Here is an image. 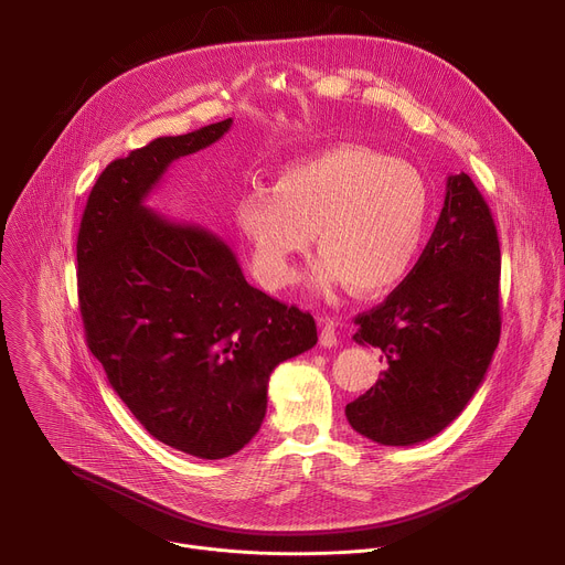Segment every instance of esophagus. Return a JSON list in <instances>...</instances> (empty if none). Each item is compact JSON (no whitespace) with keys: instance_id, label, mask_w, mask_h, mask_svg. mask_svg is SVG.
<instances>
[{"instance_id":"obj_1","label":"esophagus","mask_w":565,"mask_h":565,"mask_svg":"<svg viewBox=\"0 0 565 565\" xmlns=\"http://www.w3.org/2000/svg\"><path fill=\"white\" fill-rule=\"evenodd\" d=\"M319 344L324 349H333L340 342V333H338V319L335 317H319Z\"/></svg>"}]
</instances>
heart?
<instances>
[{
  "instance_id": "heart-1",
  "label": "heart",
  "mask_w": 565,
  "mask_h": 565,
  "mask_svg": "<svg viewBox=\"0 0 565 565\" xmlns=\"http://www.w3.org/2000/svg\"><path fill=\"white\" fill-rule=\"evenodd\" d=\"M429 212V185L414 166L355 142L299 158L277 172L273 188L255 185L234 203L238 234L266 288L295 281V259L315 230L321 257L312 286L331 292L351 284L360 295H380L414 270Z\"/></svg>"
}]
</instances>
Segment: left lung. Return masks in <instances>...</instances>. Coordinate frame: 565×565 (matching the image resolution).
Instances as JSON below:
<instances>
[{
    "label": "left lung",
    "instance_id": "1",
    "mask_svg": "<svg viewBox=\"0 0 565 565\" xmlns=\"http://www.w3.org/2000/svg\"><path fill=\"white\" fill-rule=\"evenodd\" d=\"M501 248L492 212L460 172L414 270L353 340L384 353L382 377L347 405L351 427L373 443L407 447L451 425L486 380L501 338ZM382 362V358H380Z\"/></svg>",
    "mask_w": 565,
    "mask_h": 565
}]
</instances>
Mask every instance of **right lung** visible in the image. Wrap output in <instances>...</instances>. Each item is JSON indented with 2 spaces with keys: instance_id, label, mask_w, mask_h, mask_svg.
Wrapping results in <instances>:
<instances>
[{
  "instance_id": "add662e5",
  "label": "right lung",
  "mask_w": 565,
  "mask_h": 565,
  "mask_svg": "<svg viewBox=\"0 0 565 565\" xmlns=\"http://www.w3.org/2000/svg\"><path fill=\"white\" fill-rule=\"evenodd\" d=\"M230 127L232 118L116 158L77 232V297L92 353L156 440L205 460L255 438L270 373L317 344L312 315L250 286L221 236L145 205L174 160Z\"/></svg>"
}]
</instances>
